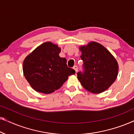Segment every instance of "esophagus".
<instances>
[{"instance_id":"obj_1","label":"esophagus","mask_w":134,"mask_h":134,"mask_svg":"<svg viewBox=\"0 0 134 134\" xmlns=\"http://www.w3.org/2000/svg\"><path fill=\"white\" fill-rule=\"evenodd\" d=\"M73 69H74L75 70V71H76V72H77L78 71V67H77V66H74V67H73Z\"/></svg>"}]
</instances>
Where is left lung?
<instances>
[{
    "mask_svg": "<svg viewBox=\"0 0 134 134\" xmlns=\"http://www.w3.org/2000/svg\"><path fill=\"white\" fill-rule=\"evenodd\" d=\"M79 50L84 68L83 72H77L80 83L87 91L95 94L107 90L118 76L116 60L105 47L94 41L81 46Z\"/></svg>",
    "mask_w": 134,
    "mask_h": 134,
    "instance_id": "8db88e82",
    "label": "left lung"
}]
</instances>
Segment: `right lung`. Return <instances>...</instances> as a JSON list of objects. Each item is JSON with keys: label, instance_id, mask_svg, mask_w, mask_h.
I'll return each mask as SVG.
<instances>
[{"label": "right lung", "instance_id": "add662e5", "mask_svg": "<svg viewBox=\"0 0 134 134\" xmlns=\"http://www.w3.org/2000/svg\"><path fill=\"white\" fill-rule=\"evenodd\" d=\"M61 48L48 41L41 44L23 62V72L31 87L38 92L49 94L57 90L75 71L59 56Z\"/></svg>", "mask_w": 134, "mask_h": 134}]
</instances>
